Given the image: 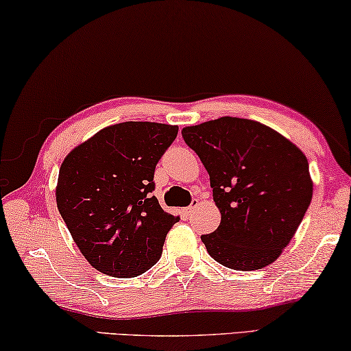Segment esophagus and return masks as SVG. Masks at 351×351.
<instances>
[{
    "mask_svg": "<svg viewBox=\"0 0 351 351\" xmlns=\"http://www.w3.org/2000/svg\"><path fill=\"white\" fill-rule=\"evenodd\" d=\"M198 206V200H197V198H193V200H192V203H191V205L189 206H187V208H184V209H182V211H184V214H186V216H191V214L193 213V209H195Z\"/></svg>",
    "mask_w": 351,
    "mask_h": 351,
    "instance_id": "34e87169",
    "label": "esophagus"
}]
</instances>
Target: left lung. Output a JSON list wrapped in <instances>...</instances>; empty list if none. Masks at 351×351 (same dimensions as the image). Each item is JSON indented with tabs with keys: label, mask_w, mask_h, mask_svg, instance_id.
I'll return each mask as SVG.
<instances>
[{
	"label": "left lung",
	"mask_w": 351,
	"mask_h": 351,
	"mask_svg": "<svg viewBox=\"0 0 351 351\" xmlns=\"http://www.w3.org/2000/svg\"><path fill=\"white\" fill-rule=\"evenodd\" d=\"M181 134L205 165L221 211V226L202 234L208 254L237 271L273 263L311 205L313 184L306 156L252 119L222 117Z\"/></svg>",
	"instance_id": "obj_1"
}]
</instances>
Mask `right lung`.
I'll list each match as a JSON object with an SVG mask.
<instances>
[{"instance_id": "add662e5", "label": "right lung", "mask_w": 351, "mask_h": 351, "mask_svg": "<svg viewBox=\"0 0 351 351\" xmlns=\"http://www.w3.org/2000/svg\"><path fill=\"white\" fill-rule=\"evenodd\" d=\"M176 134L170 124H113L62 160L58 211L83 257L101 273L135 277L159 261L180 217L165 213L151 192L156 165Z\"/></svg>"}]
</instances>
